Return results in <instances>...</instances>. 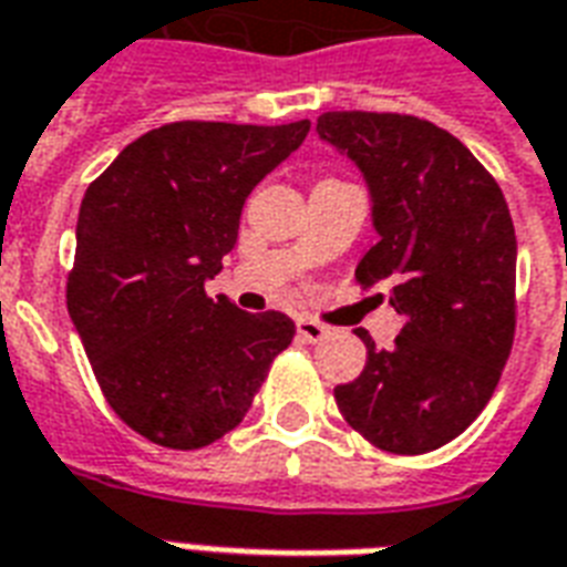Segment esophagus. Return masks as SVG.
Wrapping results in <instances>:
<instances>
[{
    "mask_svg": "<svg viewBox=\"0 0 567 567\" xmlns=\"http://www.w3.org/2000/svg\"><path fill=\"white\" fill-rule=\"evenodd\" d=\"M296 331H299V338L308 340V343H319V340L329 334V329H326L322 322H317V319H310V317H299Z\"/></svg>",
    "mask_w": 567,
    "mask_h": 567,
    "instance_id": "obj_1",
    "label": "esophagus"
}]
</instances>
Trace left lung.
Returning a JSON list of instances; mask_svg holds the SVG:
<instances>
[{
	"mask_svg": "<svg viewBox=\"0 0 567 567\" xmlns=\"http://www.w3.org/2000/svg\"><path fill=\"white\" fill-rule=\"evenodd\" d=\"M319 137L364 173L380 241L355 280L403 313L394 347L334 389L352 430L391 454L461 436L499 385L514 343L517 238L508 203L478 157L427 118L338 110Z\"/></svg>",
	"mask_w": 567,
	"mask_h": 567,
	"instance_id": "1",
	"label": "left lung"
}]
</instances>
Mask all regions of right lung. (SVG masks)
Wrapping results in <instances>:
<instances>
[{
	"instance_id": "add662e5",
	"label": "right lung",
	"mask_w": 567,
	"mask_h": 567,
	"mask_svg": "<svg viewBox=\"0 0 567 567\" xmlns=\"http://www.w3.org/2000/svg\"><path fill=\"white\" fill-rule=\"evenodd\" d=\"M308 131V118L173 122L122 148L89 185L68 313L106 403L155 445L194 451L220 440L292 343L287 313L212 301L206 280L236 248L250 190Z\"/></svg>"
}]
</instances>
